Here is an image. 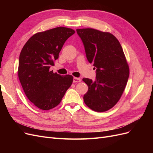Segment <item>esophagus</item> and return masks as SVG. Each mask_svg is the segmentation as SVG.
Segmentation results:
<instances>
[{
	"label": "esophagus",
	"mask_w": 153,
	"mask_h": 153,
	"mask_svg": "<svg viewBox=\"0 0 153 153\" xmlns=\"http://www.w3.org/2000/svg\"><path fill=\"white\" fill-rule=\"evenodd\" d=\"M82 81L81 78H76V77H75L73 78V83H78V82H80Z\"/></svg>",
	"instance_id": "obj_1"
}]
</instances>
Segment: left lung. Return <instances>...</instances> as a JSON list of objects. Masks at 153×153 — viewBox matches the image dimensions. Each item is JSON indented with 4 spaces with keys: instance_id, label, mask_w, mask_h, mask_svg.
I'll list each match as a JSON object with an SVG mask.
<instances>
[{
    "instance_id": "8db88e82",
    "label": "left lung",
    "mask_w": 153,
    "mask_h": 153,
    "mask_svg": "<svg viewBox=\"0 0 153 153\" xmlns=\"http://www.w3.org/2000/svg\"><path fill=\"white\" fill-rule=\"evenodd\" d=\"M76 32L88 61L96 68L94 81L82 80L88 86L84 103L96 112H105L116 105L126 87L129 75L126 57L119 41L110 32L91 28L78 29Z\"/></svg>"
}]
</instances>
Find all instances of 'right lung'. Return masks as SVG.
<instances>
[{
	"instance_id": "add662e5",
	"label": "right lung",
	"mask_w": 153,
	"mask_h": 153,
	"mask_svg": "<svg viewBox=\"0 0 153 153\" xmlns=\"http://www.w3.org/2000/svg\"><path fill=\"white\" fill-rule=\"evenodd\" d=\"M75 32L64 27L38 32L21 51L18 78L26 96L39 109L57 106L72 84V75L61 76L50 71V68L54 66L65 41Z\"/></svg>"
}]
</instances>
